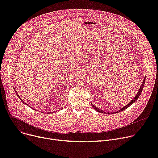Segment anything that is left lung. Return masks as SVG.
Here are the masks:
<instances>
[{"mask_svg":"<svg viewBox=\"0 0 158 158\" xmlns=\"http://www.w3.org/2000/svg\"><path fill=\"white\" fill-rule=\"evenodd\" d=\"M145 81H146V79H145V77H144V81H143L142 84V85H140V88H139V90L138 91V93L136 94V95L135 96V97L134 98V99H132V100H131V102L129 103H128V104H127V105H126L124 107H123L122 108H121V109L118 110V111H114V112H111V113L106 112V111H103V110H101V109H99V108H98L96 107L94 105H93V103H91V105H92L93 108L96 111H98V112H99V113H104V114H106H106H113V113H119V112H121V111H123L124 110L127 109V108H128L129 106H130L131 105H132L134 103H135V102L137 101V99L139 98V97L140 94H141V93H142V91L143 88H144V84H145Z\"/></svg>","mask_w":158,"mask_h":158,"instance_id":"left-lung-1","label":"left lung"}]
</instances>
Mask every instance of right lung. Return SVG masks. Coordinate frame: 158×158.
I'll list each match as a JSON object with an SVG mask.
<instances>
[{
    "label": "right lung",
    "mask_w": 158,
    "mask_h": 158,
    "mask_svg": "<svg viewBox=\"0 0 158 158\" xmlns=\"http://www.w3.org/2000/svg\"><path fill=\"white\" fill-rule=\"evenodd\" d=\"M14 91H15V93H16V94H17V96H18V98H19V99H20V100H21V102H23V104H24V105H27V104H26V103H25V102H24V101H23V99H21V98H20V97H19V94H18V93H17V91H16V89H15V88H14ZM33 110H35V108H33ZM37 111H38V110H37ZM54 112H55V111H53V113H54ZM50 113H51V112H50Z\"/></svg>",
    "instance_id": "obj_1"
}]
</instances>
